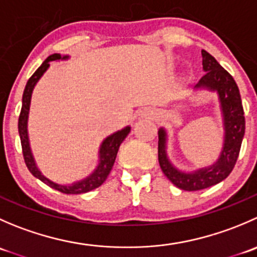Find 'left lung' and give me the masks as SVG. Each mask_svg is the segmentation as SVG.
I'll use <instances>...</instances> for the list:
<instances>
[{
	"instance_id": "obj_1",
	"label": "left lung",
	"mask_w": 257,
	"mask_h": 257,
	"mask_svg": "<svg viewBox=\"0 0 257 257\" xmlns=\"http://www.w3.org/2000/svg\"><path fill=\"white\" fill-rule=\"evenodd\" d=\"M203 54V68L205 74L201 77L196 87L209 88L219 93L224 114L225 143L217 163L206 169H200L193 174H185L175 169L167 158L165 153V132L160 129L159 143H158V159L164 175L178 186L186 191H195L215 185L229 177L234 169L239 158L241 143L245 134V115H243L242 103L236 82L231 74L222 68L219 62L208 53L201 51Z\"/></svg>"
}]
</instances>
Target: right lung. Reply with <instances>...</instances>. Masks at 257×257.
Listing matches in <instances>:
<instances>
[{"mask_svg":"<svg viewBox=\"0 0 257 257\" xmlns=\"http://www.w3.org/2000/svg\"><path fill=\"white\" fill-rule=\"evenodd\" d=\"M61 54H52V56L47 57L45 62L38 67L37 71L32 74L30 79H28L27 84H26L25 90H23V97H22V108H21L20 118H18V133H20L21 138V145H22V153H23V159H25L26 165H27L28 170L31 172V174L37 179H40L41 181H43L45 184H47L48 186H51L52 189H56V190L61 191L63 194H83L88 193L90 190H94L98 186L102 185L105 181V179L109 175L110 170H112L114 162H115L116 153H118L119 147L123 143V141L125 139V137L128 136L131 128L126 126L123 131H119L116 133H114L113 136L108 137L104 142H103L102 147H100L99 152V165L97 167V169L94 170L90 177H88L84 180H80L78 183H74L72 185H59V184L53 183L49 179H47L45 175L41 174L40 170L37 169L35 164V160H33L32 153L30 149V143H28V136H27V118H28V110H30V103H31V95H32V90L35 84L37 83V80L42 77V74L47 71L49 67V62L51 61H57V59H61ZM67 58L63 57V59Z\"/></svg>","mask_w":257,"mask_h":257,"instance_id":"1","label":"right lung"}]
</instances>
